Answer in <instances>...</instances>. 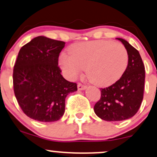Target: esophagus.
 Returning <instances> with one entry per match:
<instances>
[{"instance_id":"esophagus-1","label":"esophagus","mask_w":157,"mask_h":157,"mask_svg":"<svg viewBox=\"0 0 157 157\" xmlns=\"http://www.w3.org/2000/svg\"><path fill=\"white\" fill-rule=\"evenodd\" d=\"M86 88H87V86L86 85H83L82 83L77 84V89H78V90H85Z\"/></svg>"}]
</instances>
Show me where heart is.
<instances>
[{
	"instance_id": "b5f03b06",
	"label": "heart",
	"mask_w": 157,
	"mask_h": 157,
	"mask_svg": "<svg viewBox=\"0 0 157 157\" xmlns=\"http://www.w3.org/2000/svg\"><path fill=\"white\" fill-rule=\"evenodd\" d=\"M68 54L60 55L59 63L64 75L75 80L86 69L88 79L98 86H109L122 76L128 63L123 45L98 40L74 44Z\"/></svg>"
}]
</instances>
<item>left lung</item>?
<instances>
[{
	"mask_svg": "<svg viewBox=\"0 0 157 157\" xmlns=\"http://www.w3.org/2000/svg\"><path fill=\"white\" fill-rule=\"evenodd\" d=\"M128 54V63L120 80L100 89L101 97L94 107L97 116L105 121H122L136 114L143 100L145 66L140 53L125 40L117 38Z\"/></svg>",
	"mask_w": 157,
	"mask_h": 157,
	"instance_id": "8db88e82",
	"label": "left lung"
}]
</instances>
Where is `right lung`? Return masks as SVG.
<instances>
[{
	"label": "right lung",
	"instance_id": "1",
	"mask_svg": "<svg viewBox=\"0 0 157 157\" xmlns=\"http://www.w3.org/2000/svg\"><path fill=\"white\" fill-rule=\"evenodd\" d=\"M65 42L38 36L20 49L13 69L14 92L29 117L57 121L65 112V100L77 83L61 75L58 57Z\"/></svg>",
	"mask_w": 157,
	"mask_h": 157
}]
</instances>
